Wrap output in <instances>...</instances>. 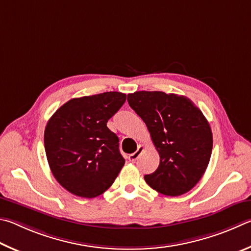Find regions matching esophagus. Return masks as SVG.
Segmentation results:
<instances>
[{
  "label": "esophagus",
  "instance_id": "esophagus-1",
  "mask_svg": "<svg viewBox=\"0 0 251 251\" xmlns=\"http://www.w3.org/2000/svg\"><path fill=\"white\" fill-rule=\"evenodd\" d=\"M142 151H143V146H141V144H139V146H138V150L135 151L134 153H131V154H129V156H128L129 161H131V162L137 161L138 157L140 156V153H141Z\"/></svg>",
  "mask_w": 251,
  "mask_h": 251
}]
</instances>
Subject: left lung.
<instances>
[{"mask_svg":"<svg viewBox=\"0 0 251 251\" xmlns=\"http://www.w3.org/2000/svg\"><path fill=\"white\" fill-rule=\"evenodd\" d=\"M128 102L141 117L160 155L155 172L144 179L166 196L191 191L203 176L213 149V134L203 112L185 96L137 91Z\"/></svg>","mask_w":251,"mask_h":251,"instance_id":"left-lung-1","label":"left lung"}]
</instances>
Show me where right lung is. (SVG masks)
Listing matches in <instances>:
<instances>
[{
    "label": "right lung",
    "instance_id": "right-lung-1",
    "mask_svg": "<svg viewBox=\"0 0 251 251\" xmlns=\"http://www.w3.org/2000/svg\"><path fill=\"white\" fill-rule=\"evenodd\" d=\"M118 91L67 101L48 120L44 146L52 175L65 190L86 199L112 185L125 159L107 122L125 103Z\"/></svg>",
    "mask_w": 251,
    "mask_h": 251
}]
</instances>
